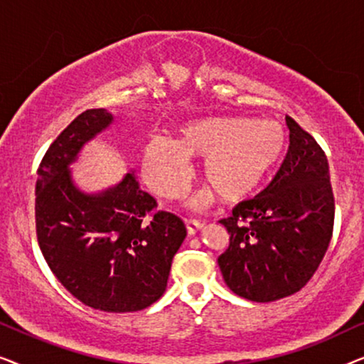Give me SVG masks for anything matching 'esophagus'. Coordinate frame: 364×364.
Wrapping results in <instances>:
<instances>
[{
    "instance_id": "1",
    "label": "esophagus",
    "mask_w": 364,
    "mask_h": 364,
    "mask_svg": "<svg viewBox=\"0 0 364 364\" xmlns=\"http://www.w3.org/2000/svg\"><path fill=\"white\" fill-rule=\"evenodd\" d=\"M186 227H187V232L191 233V235H193V233H197L202 228V222L196 220V218H186Z\"/></svg>"
}]
</instances>
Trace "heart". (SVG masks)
Wrapping results in <instances>:
<instances>
[{
    "mask_svg": "<svg viewBox=\"0 0 364 364\" xmlns=\"http://www.w3.org/2000/svg\"><path fill=\"white\" fill-rule=\"evenodd\" d=\"M287 134L275 121L208 117L188 122L177 141L152 137L144 149L142 173L159 196L176 198L186 191L187 157L203 159L202 178L223 202H238L257 191L280 162Z\"/></svg>",
    "mask_w": 364,
    "mask_h": 364,
    "instance_id": "1",
    "label": "heart"
}]
</instances>
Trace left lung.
<instances>
[{
	"label": "left lung",
	"instance_id": "obj_1",
	"mask_svg": "<svg viewBox=\"0 0 364 364\" xmlns=\"http://www.w3.org/2000/svg\"><path fill=\"white\" fill-rule=\"evenodd\" d=\"M290 146L265 191L220 223L230 243L218 257L227 287L250 301L290 296L310 282L335 223V197L323 149L287 116Z\"/></svg>",
	"mask_w": 364,
	"mask_h": 364
}]
</instances>
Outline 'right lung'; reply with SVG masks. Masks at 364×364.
I'll return each mask as SVG.
<instances>
[{"label":"right lung","instance_id":"right-lung-1","mask_svg":"<svg viewBox=\"0 0 364 364\" xmlns=\"http://www.w3.org/2000/svg\"><path fill=\"white\" fill-rule=\"evenodd\" d=\"M111 122L106 109H87L59 134L39 166L34 212L39 248L61 285L94 310L127 313L164 295L187 230L176 213L157 210L134 173L96 196L74 186L68 166Z\"/></svg>","mask_w":364,"mask_h":364}]
</instances>
